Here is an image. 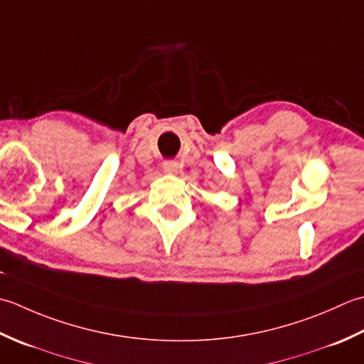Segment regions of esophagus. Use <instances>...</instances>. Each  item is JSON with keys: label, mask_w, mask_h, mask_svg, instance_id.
Listing matches in <instances>:
<instances>
[{"label": "esophagus", "mask_w": 364, "mask_h": 364, "mask_svg": "<svg viewBox=\"0 0 364 364\" xmlns=\"http://www.w3.org/2000/svg\"><path fill=\"white\" fill-rule=\"evenodd\" d=\"M163 171H165L166 174H177L179 173V166H177L176 161H165L163 163Z\"/></svg>", "instance_id": "esophagus-1"}]
</instances>
